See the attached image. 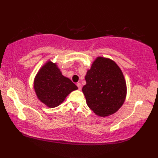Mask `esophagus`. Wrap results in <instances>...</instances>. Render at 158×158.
<instances>
[{"label": "esophagus", "instance_id": "obj_1", "mask_svg": "<svg viewBox=\"0 0 158 158\" xmlns=\"http://www.w3.org/2000/svg\"><path fill=\"white\" fill-rule=\"evenodd\" d=\"M77 87H78L79 89H81L82 85H81V83H77Z\"/></svg>", "mask_w": 158, "mask_h": 158}]
</instances>
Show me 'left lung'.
<instances>
[{
  "label": "left lung",
  "instance_id": "1",
  "mask_svg": "<svg viewBox=\"0 0 158 158\" xmlns=\"http://www.w3.org/2000/svg\"><path fill=\"white\" fill-rule=\"evenodd\" d=\"M83 87L87 105L96 115L105 117L118 110L125 102L127 86L122 70L113 60L98 56L85 77Z\"/></svg>",
  "mask_w": 158,
  "mask_h": 158
}]
</instances>
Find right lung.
Wrapping results in <instances>:
<instances>
[{
  "label": "right lung",
  "mask_w": 158,
  "mask_h": 158,
  "mask_svg": "<svg viewBox=\"0 0 158 158\" xmlns=\"http://www.w3.org/2000/svg\"><path fill=\"white\" fill-rule=\"evenodd\" d=\"M34 89L40 101L49 108H55L78 88L71 80L62 75L56 62L49 60L36 73Z\"/></svg>",
  "instance_id": "obj_1"
}]
</instances>
